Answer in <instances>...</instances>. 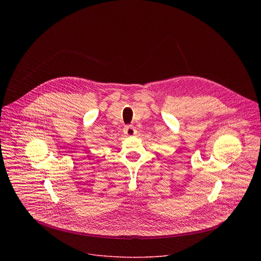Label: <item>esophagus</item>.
I'll use <instances>...</instances> for the list:
<instances>
[{"instance_id": "esophagus-1", "label": "esophagus", "mask_w": 261, "mask_h": 261, "mask_svg": "<svg viewBox=\"0 0 261 261\" xmlns=\"http://www.w3.org/2000/svg\"><path fill=\"white\" fill-rule=\"evenodd\" d=\"M124 133L127 136H133V135L136 134V129L133 126H126L124 128Z\"/></svg>"}]
</instances>
